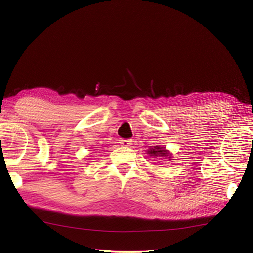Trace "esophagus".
Wrapping results in <instances>:
<instances>
[{
	"label": "esophagus",
	"instance_id": "1",
	"mask_svg": "<svg viewBox=\"0 0 253 253\" xmlns=\"http://www.w3.org/2000/svg\"><path fill=\"white\" fill-rule=\"evenodd\" d=\"M120 143L123 147H130L132 144V140H124V139H122V140H120Z\"/></svg>",
	"mask_w": 253,
	"mask_h": 253
}]
</instances>
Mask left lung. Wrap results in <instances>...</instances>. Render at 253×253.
<instances>
[{
    "label": "left lung",
    "instance_id": "obj_1",
    "mask_svg": "<svg viewBox=\"0 0 253 253\" xmlns=\"http://www.w3.org/2000/svg\"><path fill=\"white\" fill-rule=\"evenodd\" d=\"M147 154H149L150 157H153V158H158V157H161V158H168L169 160H171V154L170 152L169 151V150H166L165 147H162V146H155V147H151L150 148L148 151H147Z\"/></svg>",
    "mask_w": 253,
    "mask_h": 253
}]
</instances>
